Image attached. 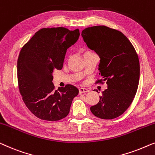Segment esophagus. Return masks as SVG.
<instances>
[{"label": "esophagus", "mask_w": 155, "mask_h": 155, "mask_svg": "<svg viewBox=\"0 0 155 155\" xmlns=\"http://www.w3.org/2000/svg\"><path fill=\"white\" fill-rule=\"evenodd\" d=\"M78 91H79V93H88L89 92V91L88 90L87 88H80L78 89Z\"/></svg>", "instance_id": "esophagus-1"}]
</instances>
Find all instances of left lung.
<instances>
[{"label":"left lung","instance_id":"1","mask_svg":"<svg viewBox=\"0 0 155 155\" xmlns=\"http://www.w3.org/2000/svg\"><path fill=\"white\" fill-rule=\"evenodd\" d=\"M81 36L100 56L102 78L96 84H107L97 104L91 107V112L102 119L117 118L129 107L136 94L140 78L138 54L125 35L105 26L86 28Z\"/></svg>","mask_w":155,"mask_h":155}]
</instances>
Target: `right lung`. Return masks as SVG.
Wrapping results in <instances>:
<instances>
[{"instance_id":"right-lung-1","label":"right lung","mask_w":155,"mask_h":155,"mask_svg":"<svg viewBox=\"0 0 155 155\" xmlns=\"http://www.w3.org/2000/svg\"><path fill=\"white\" fill-rule=\"evenodd\" d=\"M78 29L43 28L21 49L17 60L19 93L30 112L42 120H60L68 115L78 89L67 84L55 90L53 72L62 69L67 50L77 42Z\"/></svg>"}]
</instances>
